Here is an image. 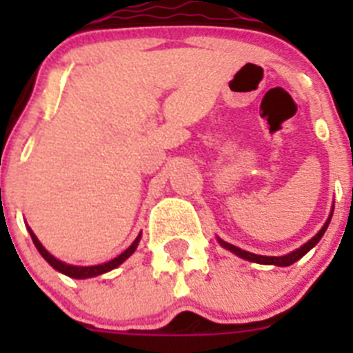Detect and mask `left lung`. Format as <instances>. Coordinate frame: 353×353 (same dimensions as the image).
Returning a JSON list of instances; mask_svg holds the SVG:
<instances>
[{"instance_id": "1", "label": "left lung", "mask_w": 353, "mask_h": 353, "mask_svg": "<svg viewBox=\"0 0 353 353\" xmlns=\"http://www.w3.org/2000/svg\"><path fill=\"white\" fill-rule=\"evenodd\" d=\"M330 219H332V214L329 215V219H327V223L323 224L322 230H320V232H318L316 235L313 236V239L307 240V242H305L304 245H301V248L295 249V251L288 252V254H285V256H261V254H252V252L242 251V249L236 248V245L228 244V242H224V240H221V239H219V244L223 245L224 249H228V251L235 252L236 256L244 258V260H248V261H254V263H261V265H277V267H288V265H292V263H295V261H297V260H301V258L304 256L305 252L310 251V249H313L314 245H316L318 242H320V239H322L323 233H325L327 226H329Z\"/></svg>"}]
</instances>
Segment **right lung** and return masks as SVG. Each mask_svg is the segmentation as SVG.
Listing matches in <instances>:
<instances>
[{
    "label": "right lung",
    "mask_w": 353,
    "mask_h": 353,
    "mask_svg": "<svg viewBox=\"0 0 353 353\" xmlns=\"http://www.w3.org/2000/svg\"><path fill=\"white\" fill-rule=\"evenodd\" d=\"M28 230H30V228H28ZM30 235H31V240H33V244H35V248L39 249V252L43 256V260L48 261L52 269H56L58 272L65 274V276H68V277H74V279L95 277V276H101V274H104V272H109V270L117 269L118 265L123 263V261H125L134 251H136V248H138V244H139V240H141V233H139L138 239L134 240L132 244H130V248L125 249V251L121 252L120 256L113 258L111 261H105V263H102V265H93V267H77V265H68V263H63V261H60V260H56L51 252H48V249L40 244V240L37 239L35 233L31 232V230H30Z\"/></svg>",
    "instance_id": "add662e5"
}]
</instances>
